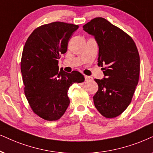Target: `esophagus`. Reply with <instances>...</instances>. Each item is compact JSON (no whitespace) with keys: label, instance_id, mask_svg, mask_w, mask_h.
Segmentation results:
<instances>
[{"label":"esophagus","instance_id":"1","mask_svg":"<svg viewBox=\"0 0 153 153\" xmlns=\"http://www.w3.org/2000/svg\"><path fill=\"white\" fill-rule=\"evenodd\" d=\"M92 79V77L88 76V75H85V81H90Z\"/></svg>","mask_w":153,"mask_h":153}]
</instances>
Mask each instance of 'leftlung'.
Listing matches in <instances>:
<instances>
[{"label":"left lung","instance_id":"left-lung-1","mask_svg":"<svg viewBox=\"0 0 153 153\" xmlns=\"http://www.w3.org/2000/svg\"><path fill=\"white\" fill-rule=\"evenodd\" d=\"M94 36L99 46L97 64L105 78L94 79L98 90L94 106L103 117L111 119L126 109L139 80L140 56L133 39L103 17H95L83 26Z\"/></svg>","mask_w":153,"mask_h":153}]
</instances>
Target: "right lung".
Returning a JSON list of instances; mask_svg holds the SVG:
<instances>
[{
	"instance_id": "obj_1",
	"label": "right lung",
	"mask_w": 153,
	"mask_h": 153,
	"mask_svg": "<svg viewBox=\"0 0 153 153\" xmlns=\"http://www.w3.org/2000/svg\"><path fill=\"white\" fill-rule=\"evenodd\" d=\"M76 25L54 22L36 28L23 49L21 73L24 91L34 114L46 121H56L66 111L70 100L69 88L82 82V73L59 71V61L68 49V43Z\"/></svg>"
}]
</instances>
